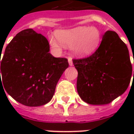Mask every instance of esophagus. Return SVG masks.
Masks as SVG:
<instances>
[{"instance_id":"1","label":"esophagus","mask_w":134,"mask_h":134,"mask_svg":"<svg viewBox=\"0 0 134 134\" xmlns=\"http://www.w3.org/2000/svg\"><path fill=\"white\" fill-rule=\"evenodd\" d=\"M68 62H69V64L70 66H72L73 65V62L72 60V58L71 57H68Z\"/></svg>"}]
</instances>
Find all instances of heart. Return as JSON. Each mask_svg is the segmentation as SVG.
<instances>
[{
    "mask_svg": "<svg viewBox=\"0 0 134 134\" xmlns=\"http://www.w3.org/2000/svg\"><path fill=\"white\" fill-rule=\"evenodd\" d=\"M59 40L65 47H72L74 54L85 57L94 52L100 43L101 35L96 28L78 26L69 30L59 31ZM50 43L54 48H59V44L52 38Z\"/></svg>",
    "mask_w": 134,
    "mask_h": 134,
    "instance_id": "heart-1",
    "label": "heart"
}]
</instances>
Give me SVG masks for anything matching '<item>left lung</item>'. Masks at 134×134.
<instances>
[{
  "label": "left lung",
  "instance_id": "left-lung-1",
  "mask_svg": "<svg viewBox=\"0 0 134 134\" xmlns=\"http://www.w3.org/2000/svg\"><path fill=\"white\" fill-rule=\"evenodd\" d=\"M72 62L78 72L77 93L87 103H110L129 85L132 65L129 49L115 31L105 32L93 54Z\"/></svg>",
  "mask_w": 134,
  "mask_h": 134
}]
</instances>
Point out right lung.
<instances>
[{
    "label": "right lung",
    "mask_w": 134,
    "mask_h": 134,
    "mask_svg": "<svg viewBox=\"0 0 134 134\" xmlns=\"http://www.w3.org/2000/svg\"><path fill=\"white\" fill-rule=\"evenodd\" d=\"M49 52L47 38L27 29L14 36L2 59L0 57V84L3 83L5 91L20 103L41 106L52 98L69 63L67 59L54 57Z\"/></svg>",
    "instance_id": "1"
}]
</instances>
